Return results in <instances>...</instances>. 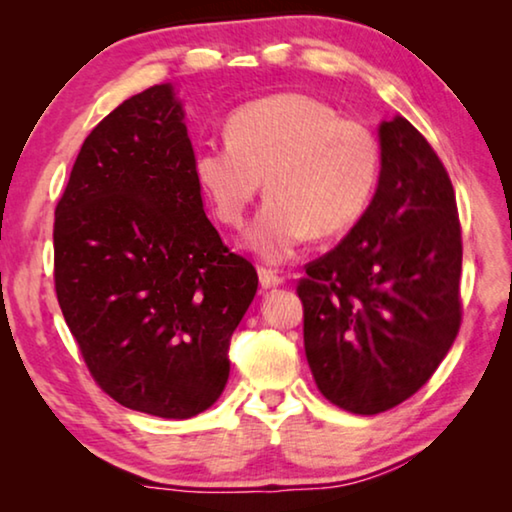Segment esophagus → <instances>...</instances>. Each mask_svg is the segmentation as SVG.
<instances>
[{
  "instance_id": "34e87169",
  "label": "esophagus",
  "mask_w": 512,
  "mask_h": 512,
  "mask_svg": "<svg viewBox=\"0 0 512 512\" xmlns=\"http://www.w3.org/2000/svg\"><path fill=\"white\" fill-rule=\"evenodd\" d=\"M259 273V282H262L264 289H273V287H280V284L284 282V277L275 271V268L271 266H259L257 268Z\"/></svg>"
}]
</instances>
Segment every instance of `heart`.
Returning <instances> with one entry per match:
<instances>
[{
  "label": "heart",
  "instance_id": "heart-1",
  "mask_svg": "<svg viewBox=\"0 0 512 512\" xmlns=\"http://www.w3.org/2000/svg\"><path fill=\"white\" fill-rule=\"evenodd\" d=\"M225 135L228 142L196 151V183L216 219L241 228L264 180L268 201L246 241L268 262L291 257L309 235H343L375 196L377 135L325 101L275 94L246 103L230 115Z\"/></svg>",
  "mask_w": 512,
  "mask_h": 512
}]
</instances>
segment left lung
Here are the masks:
<instances>
[{
	"label": "left lung",
	"mask_w": 512,
	"mask_h": 512,
	"mask_svg": "<svg viewBox=\"0 0 512 512\" xmlns=\"http://www.w3.org/2000/svg\"><path fill=\"white\" fill-rule=\"evenodd\" d=\"M379 140L370 207L296 287L318 391L359 415L418 393L463 316L461 221L445 164L404 117L384 121Z\"/></svg>",
	"instance_id": "left-lung-1"
}]
</instances>
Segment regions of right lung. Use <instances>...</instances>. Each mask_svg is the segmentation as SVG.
<instances>
[{
	"label": "right lung",
	"mask_w": 512,
	"mask_h": 512,
	"mask_svg": "<svg viewBox=\"0 0 512 512\" xmlns=\"http://www.w3.org/2000/svg\"><path fill=\"white\" fill-rule=\"evenodd\" d=\"M171 85L85 137L54 219L60 311L92 379L133 411L185 420L219 400L257 271L205 216Z\"/></svg>",
	"instance_id": "right-lung-1"
}]
</instances>
